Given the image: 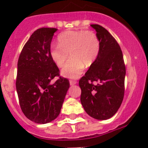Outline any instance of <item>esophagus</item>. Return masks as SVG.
Segmentation results:
<instances>
[{"mask_svg":"<svg viewBox=\"0 0 148 148\" xmlns=\"http://www.w3.org/2000/svg\"><path fill=\"white\" fill-rule=\"evenodd\" d=\"M69 83H70V85H74V84H77V81H74V80H70Z\"/></svg>","mask_w":148,"mask_h":148,"instance_id":"esophagus-1","label":"esophagus"}]
</instances>
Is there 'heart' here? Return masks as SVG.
<instances>
[{"mask_svg":"<svg viewBox=\"0 0 148 148\" xmlns=\"http://www.w3.org/2000/svg\"><path fill=\"white\" fill-rule=\"evenodd\" d=\"M58 45H52L50 55L58 67H62L69 57L71 58L61 71L64 77L77 79L83 72L84 66L94 63L100 51V42L92 31L69 30L58 37Z\"/></svg>","mask_w":148,"mask_h":148,"instance_id":"1","label":"heart"}]
</instances>
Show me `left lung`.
Wrapping results in <instances>:
<instances>
[{
	"mask_svg": "<svg viewBox=\"0 0 148 148\" xmlns=\"http://www.w3.org/2000/svg\"><path fill=\"white\" fill-rule=\"evenodd\" d=\"M100 42L95 61L79 82L81 103L89 116L98 120L111 118L124 95L126 67L119 45L107 29L91 24Z\"/></svg>",
	"mask_w": 148,
	"mask_h": 148,
	"instance_id": "1",
	"label": "left lung"
}]
</instances>
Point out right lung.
<instances>
[{"mask_svg":"<svg viewBox=\"0 0 148 148\" xmlns=\"http://www.w3.org/2000/svg\"><path fill=\"white\" fill-rule=\"evenodd\" d=\"M56 31L48 27L34 31L23 47L17 64L16 87L20 107L25 116L37 124H47L58 117L69 88V82L60 77L50 55ZM55 76L60 78L51 84Z\"/></svg>","mask_w":148,"mask_h":148,"instance_id":"right-lung-1","label":"right lung"}]
</instances>
